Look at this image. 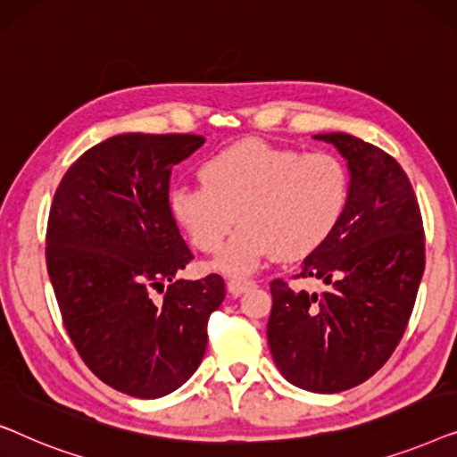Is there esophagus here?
Here are the masks:
<instances>
[{
    "instance_id": "obj_1",
    "label": "esophagus",
    "mask_w": 457,
    "mask_h": 457,
    "mask_svg": "<svg viewBox=\"0 0 457 457\" xmlns=\"http://www.w3.org/2000/svg\"><path fill=\"white\" fill-rule=\"evenodd\" d=\"M227 287H228V291L233 293V295H241V293H245V291H249V289H253L255 287V283L253 280H243V278H230L228 283H227Z\"/></svg>"
}]
</instances>
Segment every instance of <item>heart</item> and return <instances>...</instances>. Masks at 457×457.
<instances>
[{
  "label": "heart",
  "mask_w": 457,
  "mask_h": 457,
  "mask_svg": "<svg viewBox=\"0 0 457 457\" xmlns=\"http://www.w3.org/2000/svg\"><path fill=\"white\" fill-rule=\"evenodd\" d=\"M199 179L202 185L172 189L170 212L204 253H216L241 222L214 262L228 277L252 274L278 253H312L337 228L349 197V174L339 158L260 139L208 155Z\"/></svg>",
  "instance_id": "obj_1"
}]
</instances>
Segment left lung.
<instances>
[{"label": "left lung", "mask_w": 457, "mask_h": 457, "mask_svg": "<svg viewBox=\"0 0 457 457\" xmlns=\"http://www.w3.org/2000/svg\"><path fill=\"white\" fill-rule=\"evenodd\" d=\"M314 139L333 143L347 160V205L295 274L320 278L327 291H295L283 278L270 283L268 345L291 385L339 393L380 370L402 341L424 272V228L395 158L347 133Z\"/></svg>", "instance_id": "left-lung-1"}]
</instances>
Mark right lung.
Here are the masks:
<instances>
[{
    "label": "right lung",
    "mask_w": 457,
    "mask_h": 457,
    "mask_svg": "<svg viewBox=\"0 0 457 457\" xmlns=\"http://www.w3.org/2000/svg\"><path fill=\"white\" fill-rule=\"evenodd\" d=\"M204 143L110 137L68 168L49 210L46 260L66 333L89 370L130 397L189 380L224 299L218 274L177 280L193 253L170 212V174Z\"/></svg>",
    "instance_id": "obj_1"
}]
</instances>
